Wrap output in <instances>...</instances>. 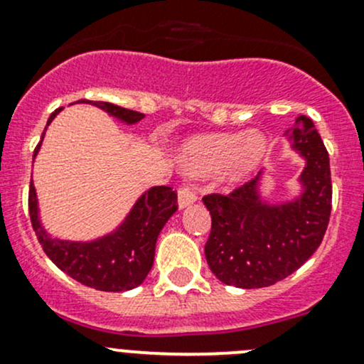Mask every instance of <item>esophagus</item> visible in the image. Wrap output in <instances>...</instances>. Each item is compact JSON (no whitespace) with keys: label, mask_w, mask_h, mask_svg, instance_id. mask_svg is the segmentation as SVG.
I'll return each instance as SVG.
<instances>
[{"label":"esophagus","mask_w":364,"mask_h":364,"mask_svg":"<svg viewBox=\"0 0 364 364\" xmlns=\"http://www.w3.org/2000/svg\"><path fill=\"white\" fill-rule=\"evenodd\" d=\"M195 200H197V193H195L188 185H183L181 188H179V192H178V205H179V208H181V209L186 208V205L193 204Z\"/></svg>","instance_id":"obj_1"}]
</instances>
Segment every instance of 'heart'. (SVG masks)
<instances>
[{
    "mask_svg": "<svg viewBox=\"0 0 364 364\" xmlns=\"http://www.w3.org/2000/svg\"><path fill=\"white\" fill-rule=\"evenodd\" d=\"M267 139L259 132H220L192 137L179 150L178 160L192 174L225 169L228 183H240L262 166Z\"/></svg>",
    "mask_w": 364,
    "mask_h": 364,
    "instance_id": "heart-1",
    "label": "heart"
}]
</instances>
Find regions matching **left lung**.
<instances>
[{
  "mask_svg": "<svg viewBox=\"0 0 364 364\" xmlns=\"http://www.w3.org/2000/svg\"><path fill=\"white\" fill-rule=\"evenodd\" d=\"M305 159L304 192L291 202L267 204L256 176L228 195H205L211 233L205 259L221 282L252 289L272 286L300 269L321 246L331 214V172L326 146L311 118H296L286 131Z\"/></svg>",
  "mask_w": 364,
  "mask_h": 364,
  "instance_id": "8db88e82",
  "label": "left lung"
}]
</instances>
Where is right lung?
Wrapping results in <instances>:
<instances>
[{
	"instance_id": "obj_1",
	"label": "right lung",
	"mask_w": 364,
	"mask_h": 364,
	"mask_svg": "<svg viewBox=\"0 0 364 364\" xmlns=\"http://www.w3.org/2000/svg\"><path fill=\"white\" fill-rule=\"evenodd\" d=\"M78 102H90L125 124H136L144 118L143 113L120 108L112 102L85 101V99ZM60 109L63 108L55 109L50 114L47 125ZM40 146L41 143L34 150V156ZM176 209H178V193L171 186H153L137 198L132 211L113 233L90 242H71V240L52 239L45 232L38 218V198L33 179L29 185L31 223L45 255L63 272L99 291H129L146 279L155 258L156 237Z\"/></svg>"
}]
</instances>
